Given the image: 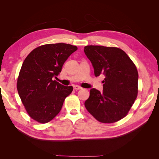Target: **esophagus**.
Returning <instances> with one entry per match:
<instances>
[{
    "mask_svg": "<svg viewBox=\"0 0 159 159\" xmlns=\"http://www.w3.org/2000/svg\"><path fill=\"white\" fill-rule=\"evenodd\" d=\"M74 89H75V90H79V89H81V87H80L79 85H74Z\"/></svg>",
    "mask_w": 159,
    "mask_h": 159,
    "instance_id": "esophagus-1",
    "label": "esophagus"
}]
</instances>
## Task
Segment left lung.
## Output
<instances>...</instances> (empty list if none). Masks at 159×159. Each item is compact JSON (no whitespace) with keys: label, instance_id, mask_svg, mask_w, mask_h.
<instances>
[{"label":"left lung","instance_id":"left-lung-1","mask_svg":"<svg viewBox=\"0 0 159 159\" xmlns=\"http://www.w3.org/2000/svg\"><path fill=\"white\" fill-rule=\"evenodd\" d=\"M84 52L93 65L95 75L105 76L103 92L91 89L85 107L101 123L117 122L128 114L137 97L136 66L119 48L87 46Z\"/></svg>","mask_w":159,"mask_h":159}]
</instances>
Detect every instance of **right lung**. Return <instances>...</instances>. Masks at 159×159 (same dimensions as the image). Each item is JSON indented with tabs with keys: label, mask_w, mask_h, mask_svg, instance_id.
Masks as SVG:
<instances>
[{
	"label": "right lung",
	"mask_w": 159,
	"mask_h": 159,
	"mask_svg": "<svg viewBox=\"0 0 159 159\" xmlns=\"http://www.w3.org/2000/svg\"><path fill=\"white\" fill-rule=\"evenodd\" d=\"M77 50V46L64 43L45 44L34 49L24 61L16 87L26 112L34 121H50L73 91L72 86L62 85L53 78Z\"/></svg>",
	"instance_id": "right-lung-1"
}]
</instances>
